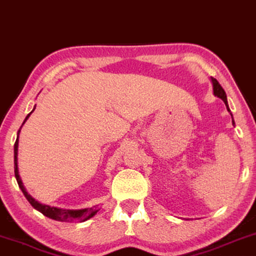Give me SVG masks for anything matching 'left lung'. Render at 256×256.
I'll list each match as a JSON object with an SVG mask.
<instances>
[{
    "instance_id": "8db88e82",
    "label": "left lung",
    "mask_w": 256,
    "mask_h": 256,
    "mask_svg": "<svg viewBox=\"0 0 256 256\" xmlns=\"http://www.w3.org/2000/svg\"><path fill=\"white\" fill-rule=\"evenodd\" d=\"M211 80H212V84H213V94H214L216 96L220 98V99H222L224 102H225L227 110L230 112V108H228V104H227V98H226L225 90H224L222 85H220V84L218 82V80L214 79V78H211ZM230 115H232V114H230ZM232 122H233V124H234V121H232Z\"/></svg>"
}]
</instances>
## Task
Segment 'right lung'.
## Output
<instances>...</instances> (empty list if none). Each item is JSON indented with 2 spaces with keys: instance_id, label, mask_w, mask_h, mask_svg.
Here are the masks:
<instances>
[{
  "instance_id": "right-lung-1",
  "label": "right lung",
  "mask_w": 256,
  "mask_h": 256,
  "mask_svg": "<svg viewBox=\"0 0 256 256\" xmlns=\"http://www.w3.org/2000/svg\"><path fill=\"white\" fill-rule=\"evenodd\" d=\"M32 112H30L29 114L26 115V120L22 124V126L26 124V121L29 118V116L31 115ZM22 126H20V128H22ZM20 128L18 132H17V138H16V142H15V146H14V169H15V177H16V180L17 183H18V186L20 190H22L23 194L26 196V198L28 199V202H30L31 206H32L34 208H36L37 211H40V213H43L45 216H48V218H51L54 220H58V222H74V220H79V222H86V220H88L90 218H92L93 216L96 214V212L99 211V210L96 208V206L94 208H82V210H64V208H54V206H48V205H44V204H40V202H38L36 199L31 197V196L28 194L26 188H24V185L22 183V180H20V174H18V166H17V152H18V136H20Z\"/></svg>"
}]
</instances>
